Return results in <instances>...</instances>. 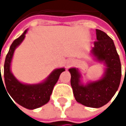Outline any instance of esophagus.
<instances>
[{"instance_id":"obj_1","label":"esophagus","mask_w":126,"mask_h":126,"mask_svg":"<svg viewBox=\"0 0 126 126\" xmlns=\"http://www.w3.org/2000/svg\"><path fill=\"white\" fill-rule=\"evenodd\" d=\"M72 64V61H68V63H67V66H69V65H71Z\"/></svg>"}]
</instances>
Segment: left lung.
<instances>
[{
	"mask_svg": "<svg viewBox=\"0 0 126 126\" xmlns=\"http://www.w3.org/2000/svg\"><path fill=\"white\" fill-rule=\"evenodd\" d=\"M96 39L90 55L95 61L104 64L101 77L84 84L82 82V74L79 68L73 67L68 69L76 101L92 108H99L107 104L117 91L121 79V63L113 40L98 29Z\"/></svg>",
	"mask_w": 126,
	"mask_h": 126,
	"instance_id": "8db88e82",
	"label": "left lung"
}]
</instances>
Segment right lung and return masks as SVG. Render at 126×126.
I'll return each instance as SVG.
<instances>
[{"mask_svg":"<svg viewBox=\"0 0 126 126\" xmlns=\"http://www.w3.org/2000/svg\"><path fill=\"white\" fill-rule=\"evenodd\" d=\"M27 32L28 29L13 41L9 48L4 63V83L8 93L14 101L26 109L35 110L49 102L55 85L61 74L65 69L58 68L53 70L45 79L36 84H28L18 80L12 72L11 65L14 51L25 39ZM0 81L3 82L2 77L0 78Z\"/></svg>","mask_w":126,"mask_h":126,"instance_id":"add662e5","label":"right lung"}]
</instances>
